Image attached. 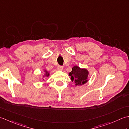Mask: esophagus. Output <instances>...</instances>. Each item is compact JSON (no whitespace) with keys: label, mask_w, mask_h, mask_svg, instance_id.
I'll list each match as a JSON object with an SVG mask.
<instances>
[{"label":"esophagus","mask_w":129,"mask_h":129,"mask_svg":"<svg viewBox=\"0 0 129 129\" xmlns=\"http://www.w3.org/2000/svg\"><path fill=\"white\" fill-rule=\"evenodd\" d=\"M57 69H58L59 70H62V69H63V67L61 66V65H58L57 67Z\"/></svg>","instance_id":"1"}]
</instances>
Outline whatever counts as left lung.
<instances>
[{
  "label": "left lung",
  "instance_id": "8db88e82",
  "mask_svg": "<svg viewBox=\"0 0 129 129\" xmlns=\"http://www.w3.org/2000/svg\"><path fill=\"white\" fill-rule=\"evenodd\" d=\"M69 74L71 76V80L75 81L76 85H82L87 81L89 72L86 69H80L75 66L72 68V71Z\"/></svg>",
  "mask_w": 129,
  "mask_h": 129
}]
</instances>
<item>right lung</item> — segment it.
Listing matches in <instances>:
<instances>
[{
	"instance_id": "1",
	"label": "right lung",
	"mask_w": 129,
	"mask_h": 129,
	"mask_svg": "<svg viewBox=\"0 0 129 129\" xmlns=\"http://www.w3.org/2000/svg\"><path fill=\"white\" fill-rule=\"evenodd\" d=\"M44 72H46V76H47V77H48V76H49V73L48 72H46V71H45V70L44 71Z\"/></svg>"
}]
</instances>
